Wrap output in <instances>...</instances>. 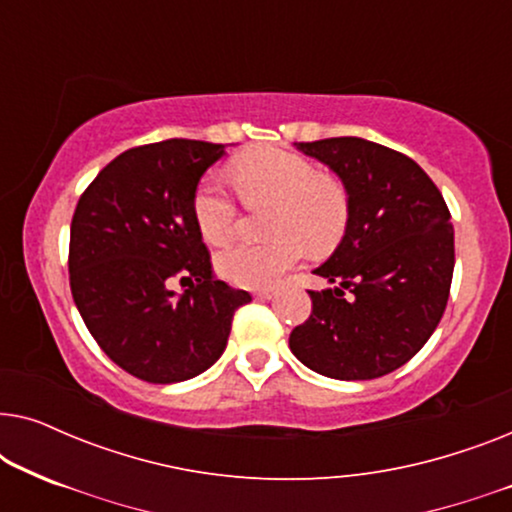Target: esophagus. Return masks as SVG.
<instances>
[{
  "mask_svg": "<svg viewBox=\"0 0 512 512\" xmlns=\"http://www.w3.org/2000/svg\"><path fill=\"white\" fill-rule=\"evenodd\" d=\"M256 298H258V300H270V298H275V291H272V289L256 291Z\"/></svg>",
  "mask_w": 512,
  "mask_h": 512,
  "instance_id": "34e87169",
  "label": "esophagus"
}]
</instances>
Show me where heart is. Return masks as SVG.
<instances>
[{
    "label": "heart",
    "mask_w": 512,
    "mask_h": 512,
    "mask_svg": "<svg viewBox=\"0 0 512 512\" xmlns=\"http://www.w3.org/2000/svg\"><path fill=\"white\" fill-rule=\"evenodd\" d=\"M230 177L247 205H275L268 244H237L219 256L228 282L244 289L275 286L300 261L303 249L326 251L340 240L349 219V195L338 179L321 174L312 160L284 149H254L230 165ZM202 237L223 247L240 228V207L216 181H202L193 198Z\"/></svg>",
    "instance_id": "1"
}]
</instances>
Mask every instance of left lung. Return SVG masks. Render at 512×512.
Listing matches in <instances>:
<instances>
[{"mask_svg": "<svg viewBox=\"0 0 512 512\" xmlns=\"http://www.w3.org/2000/svg\"><path fill=\"white\" fill-rule=\"evenodd\" d=\"M296 146L342 179L349 219L314 270L338 286L307 291L312 314L289 347L319 375L375 380L408 363L443 317L454 272L450 209L429 174L389 146L361 137Z\"/></svg>", "mask_w": 512, "mask_h": 512, "instance_id": "8db88e82", "label": "left lung"}]
</instances>
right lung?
I'll list each match as a JSON object with an SVG mask.
<instances>
[{
    "mask_svg": "<svg viewBox=\"0 0 512 512\" xmlns=\"http://www.w3.org/2000/svg\"><path fill=\"white\" fill-rule=\"evenodd\" d=\"M223 144L165 139L116 156L83 191L69 233V286L102 352L151 384L205 373L247 291L214 277L193 216ZM187 286L174 294L171 284Z\"/></svg>",
    "mask_w": 512,
    "mask_h": 512,
    "instance_id": "add662e5",
    "label": "right lung"
}]
</instances>
